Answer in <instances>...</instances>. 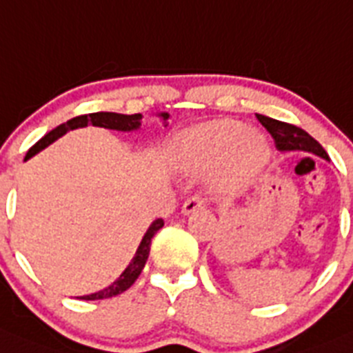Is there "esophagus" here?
<instances>
[{"label":"esophagus","instance_id":"esophagus-1","mask_svg":"<svg viewBox=\"0 0 353 353\" xmlns=\"http://www.w3.org/2000/svg\"><path fill=\"white\" fill-rule=\"evenodd\" d=\"M204 206V199L201 196H192V197H189V199L185 201V203H183V206H182V213L183 214H190V213H194V211H197V210H201V208Z\"/></svg>","mask_w":353,"mask_h":353}]
</instances>
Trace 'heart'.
Returning <instances> with one entry per match:
<instances>
[{"label":"heart","instance_id":"obj_1","mask_svg":"<svg viewBox=\"0 0 353 353\" xmlns=\"http://www.w3.org/2000/svg\"><path fill=\"white\" fill-rule=\"evenodd\" d=\"M263 137L234 119H216L185 130L174 142L173 161L185 173H206L216 168L221 187L243 185L267 164Z\"/></svg>","mask_w":353,"mask_h":353}]
</instances>
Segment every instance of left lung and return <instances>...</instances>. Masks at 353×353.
I'll return each mask as SVG.
<instances>
[{
    "label": "left lung",
    "instance_id": "8db88e82",
    "mask_svg": "<svg viewBox=\"0 0 353 353\" xmlns=\"http://www.w3.org/2000/svg\"><path fill=\"white\" fill-rule=\"evenodd\" d=\"M256 119L260 121L261 126H265L268 133L274 139L275 147L281 152H291V150H303V152L315 154V156L322 157V159H330L327 152L322 149L321 143L315 139H312L305 130L298 128L294 124L283 123V121L272 119V117L261 116L256 114Z\"/></svg>",
    "mask_w": 353,
    "mask_h": 353
}]
</instances>
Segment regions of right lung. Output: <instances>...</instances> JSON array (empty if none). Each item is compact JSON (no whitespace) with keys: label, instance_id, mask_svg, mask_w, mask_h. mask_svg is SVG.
Here are the masks:
<instances>
[{"label":"right lung","instance_id":"1","mask_svg":"<svg viewBox=\"0 0 353 353\" xmlns=\"http://www.w3.org/2000/svg\"><path fill=\"white\" fill-rule=\"evenodd\" d=\"M161 117L166 123L170 114L168 112H161ZM140 121H142V114H117V112H93V114H85V116H76L72 119H69L67 123L60 124L57 126L55 130H52L50 133H46L39 142H36L34 145L29 149V152L26 154V159H31L34 154H38L39 150H43L45 147H48L50 143L55 142L57 139H60L62 135H65L69 130H76V128H85L88 124H93V126H100V128H107V130H117V132H133V130L140 128ZM163 218H157L156 221H152L149 229H147L145 236H143L142 243H140L139 250H137L135 256L133 260L130 261V265L124 268L123 274L110 284L109 288L105 290L99 291V293L93 294H86V296H81V300H103V298H112L121 294L123 291H126L128 288L133 286L137 279H139V275L142 274L143 267H145V261L149 258V251H150V241H152L154 234L157 232L159 229H163Z\"/></svg>","mask_w":353,"mask_h":353}]
</instances>
